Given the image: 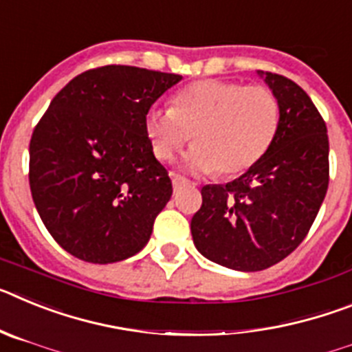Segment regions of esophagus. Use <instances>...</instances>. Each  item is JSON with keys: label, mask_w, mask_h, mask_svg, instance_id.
<instances>
[{"label": "esophagus", "mask_w": 352, "mask_h": 352, "mask_svg": "<svg viewBox=\"0 0 352 352\" xmlns=\"http://www.w3.org/2000/svg\"><path fill=\"white\" fill-rule=\"evenodd\" d=\"M170 178H173L174 190H178V188H182V186L188 185V179H185L183 176H179V174H170Z\"/></svg>", "instance_id": "1"}]
</instances>
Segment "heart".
<instances>
[{"label":"heart","instance_id":"b5f03b06","mask_svg":"<svg viewBox=\"0 0 352 352\" xmlns=\"http://www.w3.org/2000/svg\"><path fill=\"white\" fill-rule=\"evenodd\" d=\"M278 118V100L266 86L204 79L179 89L173 107L151 109L144 130L160 160H173L194 135L186 167L234 176L266 153Z\"/></svg>","mask_w":352,"mask_h":352}]
</instances>
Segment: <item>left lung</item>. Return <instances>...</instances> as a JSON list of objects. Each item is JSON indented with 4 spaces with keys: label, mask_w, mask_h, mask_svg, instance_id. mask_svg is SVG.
<instances>
[{
    "label": "left lung",
    "mask_w": 352,
    "mask_h": 352,
    "mask_svg": "<svg viewBox=\"0 0 352 352\" xmlns=\"http://www.w3.org/2000/svg\"><path fill=\"white\" fill-rule=\"evenodd\" d=\"M257 76L280 107L275 138L238 179L203 186V206L190 222L195 248L236 272L285 259L310 231L329 182L326 123L310 96L284 76Z\"/></svg>",
    "instance_id": "8db88e82"
}]
</instances>
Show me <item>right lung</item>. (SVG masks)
<instances>
[{"mask_svg":"<svg viewBox=\"0 0 352 352\" xmlns=\"http://www.w3.org/2000/svg\"><path fill=\"white\" fill-rule=\"evenodd\" d=\"M182 76L107 65L52 98L30 142V188L61 248L93 264L141 252L173 195L144 130L149 107Z\"/></svg>","mask_w":352,"mask_h":352,"instance_id":"1","label":"right lung"}]
</instances>
